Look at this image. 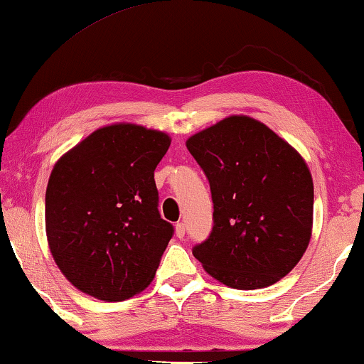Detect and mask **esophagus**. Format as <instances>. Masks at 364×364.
Listing matches in <instances>:
<instances>
[{
	"label": "esophagus",
	"mask_w": 364,
	"mask_h": 364,
	"mask_svg": "<svg viewBox=\"0 0 364 364\" xmlns=\"http://www.w3.org/2000/svg\"><path fill=\"white\" fill-rule=\"evenodd\" d=\"M176 235L178 238H183V235H186V225H183L182 222H178L176 225Z\"/></svg>",
	"instance_id": "1"
}]
</instances>
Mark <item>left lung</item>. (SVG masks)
<instances>
[{"label": "left lung", "instance_id": "left-lung-1", "mask_svg": "<svg viewBox=\"0 0 364 364\" xmlns=\"http://www.w3.org/2000/svg\"><path fill=\"white\" fill-rule=\"evenodd\" d=\"M187 149L208 178L213 227L193 257L237 290L273 285L300 262L311 237L313 181L306 162L265 124L230 116Z\"/></svg>", "mask_w": 364, "mask_h": 364}]
</instances>
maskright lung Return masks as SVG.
<instances>
[{
  "mask_svg": "<svg viewBox=\"0 0 364 364\" xmlns=\"http://www.w3.org/2000/svg\"><path fill=\"white\" fill-rule=\"evenodd\" d=\"M171 137L136 124L94 131L54 166L46 235L63 275L94 298L122 301L152 282L173 235L154 171Z\"/></svg>",
  "mask_w": 364,
  "mask_h": 364,
  "instance_id": "1",
  "label": "right lung"
}]
</instances>
